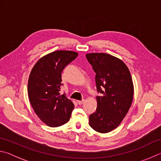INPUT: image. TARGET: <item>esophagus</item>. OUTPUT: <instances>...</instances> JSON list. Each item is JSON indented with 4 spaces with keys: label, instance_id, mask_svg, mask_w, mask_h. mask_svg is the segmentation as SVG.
Masks as SVG:
<instances>
[{
    "label": "esophagus",
    "instance_id": "obj_1",
    "mask_svg": "<svg viewBox=\"0 0 161 161\" xmlns=\"http://www.w3.org/2000/svg\"><path fill=\"white\" fill-rule=\"evenodd\" d=\"M84 102H85V100H84V99H81V100H80V101H77V103H78L79 105H81V104H82V103H84Z\"/></svg>",
    "mask_w": 161,
    "mask_h": 161
}]
</instances>
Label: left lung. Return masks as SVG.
I'll use <instances>...</instances> for the list:
<instances>
[{
	"mask_svg": "<svg viewBox=\"0 0 161 161\" xmlns=\"http://www.w3.org/2000/svg\"><path fill=\"white\" fill-rule=\"evenodd\" d=\"M96 73L97 108L89 116V126L99 133H108L119 126L129 111L133 97L129 69L124 62L106 53L86 54Z\"/></svg>",
	"mask_w": 161,
	"mask_h": 161,
	"instance_id": "1",
	"label": "left lung"
}]
</instances>
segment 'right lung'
<instances>
[{"instance_id": "1", "label": "right lung", "mask_w": 161, "mask_h": 161, "mask_svg": "<svg viewBox=\"0 0 161 161\" xmlns=\"http://www.w3.org/2000/svg\"><path fill=\"white\" fill-rule=\"evenodd\" d=\"M78 54L58 50L47 54L35 64L30 75L28 93L35 114L50 127H58L69 121L74 103L65 94L59 93L62 72Z\"/></svg>"}]
</instances>
